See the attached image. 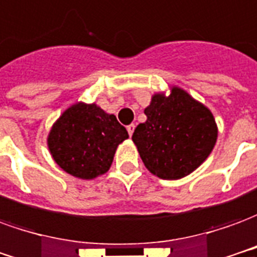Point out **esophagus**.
Returning <instances> with one entry per match:
<instances>
[{
    "label": "esophagus",
    "mask_w": 257,
    "mask_h": 257,
    "mask_svg": "<svg viewBox=\"0 0 257 257\" xmlns=\"http://www.w3.org/2000/svg\"><path fill=\"white\" fill-rule=\"evenodd\" d=\"M134 128H136V124H128L127 125V132L130 136H133V133H134Z\"/></svg>",
    "instance_id": "1"
}]
</instances>
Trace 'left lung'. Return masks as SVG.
Returning a JSON list of instances; mask_svg holds the SVG:
<instances>
[{
  "label": "left lung",
  "mask_w": 257,
  "mask_h": 257,
  "mask_svg": "<svg viewBox=\"0 0 257 257\" xmlns=\"http://www.w3.org/2000/svg\"><path fill=\"white\" fill-rule=\"evenodd\" d=\"M147 121L136 127L133 141L149 172L165 180L185 177L201 166L217 140L212 112L174 87L172 94H156Z\"/></svg>",
  "instance_id": "obj_1"
}]
</instances>
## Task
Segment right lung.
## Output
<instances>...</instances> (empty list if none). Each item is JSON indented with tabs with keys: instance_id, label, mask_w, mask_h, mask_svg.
<instances>
[{
	"instance_id": "obj_1",
	"label": "right lung",
	"mask_w": 257,
	"mask_h": 257,
	"mask_svg": "<svg viewBox=\"0 0 257 257\" xmlns=\"http://www.w3.org/2000/svg\"><path fill=\"white\" fill-rule=\"evenodd\" d=\"M125 138L128 133L114 114L105 113L94 103H77L54 124L48 148L65 172L91 180L108 172L117 145Z\"/></svg>"
}]
</instances>
